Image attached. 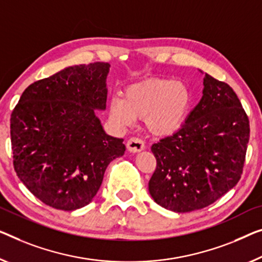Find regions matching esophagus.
<instances>
[{
	"label": "esophagus",
	"mask_w": 262,
	"mask_h": 262,
	"mask_svg": "<svg viewBox=\"0 0 262 262\" xmlns=\"http://www.w3.org/2000/svg\"><path fill=\"white\" fill-rule=\"evenodd\" d=\"M146 146H144V142L142 140H140L138 138H132L128 140L127 142V149L130 153H139V151H142Z\"/></svg>",
	"instance_id": "1"
}]
</instances>
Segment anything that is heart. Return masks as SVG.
Returning a JSON list of instances; mask_svg holds the SVG:
<instances>
[{
    "instance_id": "b5f03b06",
    "label": "heart",
    "mask_w": 262,
    "mask_h": 262,
    "mask_svg": "<svg viewBox=\"0 0 262 262\" xmlns=\"http://www.w3.org/2000/svg\"><path fill=\"white\" fill-rule=\"evenodd\" d=\"M190 103V92L182 82L151 79L128 85L123 97L112 96L108 109L111 119L121 127L143 118L151 134L166 136L180 129Z\"/></svg>"
}]
</instances>
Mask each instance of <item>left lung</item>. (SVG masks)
I'll use <instances>...</instances> for the list:
<instances>
[{"label":"left lung","instance_id":"1","mask_svg":"<svg viewBox=\"0 0 262 262\" xmlns=\"http://www.w3.org/2000/svg\"><path fill=\"white\" fill-rule=\"evenodd\" d=\"M248 140L249 121L236 94L206 73L200 102L185 124L151 146L150 196L177 213L212 205L239 182Z\"/></svg>","mask_w":262,"mask_h":262}]
</instances>
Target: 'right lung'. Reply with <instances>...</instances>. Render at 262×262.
I'll return each mask as SVG.
<instances>
[{
	"instance_id": "1",
	"label": "right lung",
	"mask_w": 262,
	"mask_h": 262,
	"mask_svg": "<svg viewBox=\"0 0 262 262\" xmlns=\"http://www.w3.org/2000/svg\"><path fill=\"white\" fill-rule=\"evenodd\" d=\"M109 68L72 66L34 82L11 113L15 171L53 208L72 212L92 202L108 165L126 150L95 114L106 109Z\"/></svg>"
}]
</instances>
